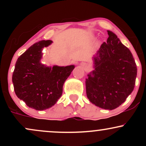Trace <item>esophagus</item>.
Segmentation results:
<instances>
[{
  "instance_id": "1",
  "label": "esophagus",
  "mask_w": 146,
  "mask_h": 146,
  "mask_svg": "<svg viewBox=\"0 0 146 146\" xmlns=\"http://www.w3.org/2000/svg\"><path fill=\"white\" fill-rule=\"evenodd\" d=\"M81 65L82 66V67H84V68H86L87 67V64L85 63V62L81 63Z\"/></svg>"
}]
</instances>
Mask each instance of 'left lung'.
<instances>
[{
	"label": "left lung",
	"mask_w": 146,
	"mask_h": 146,
	"mask_svg": "<svg viewBox=\"0 0 146 146\" xmlns=\"http://www.w3.org/2000/svg\"><path fill=\"white\" fill-rule=\"evenodd\" d=\"M107 32V42L102 43L94 58L95 68L86 79V88L91 103L104 109L113 110L134 90L137 68L130 50L115 33Z\"/></svg>",
	"instance_id": "left-lung-1"
}]
</instances>
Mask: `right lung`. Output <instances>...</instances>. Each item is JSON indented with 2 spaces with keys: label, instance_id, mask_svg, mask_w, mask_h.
I'll list each match as a JSON object with an SVG mask.
<instances>
[{
  "label": "right lung",
  "instance_id": "1",
  "mask_svg": "<svg viewBox=\"0 0 146 146\" xmlns=\"http://www.w3.org/2000/svg\"><path fill=\"white\" fill-rule=\"evenodd\" d=\"M52 42L35 43L16 61L12 75L14 91L19 99L37 110L49 108L62 94L63 84L74 69L73 65L46 67L40 62L42 49Z\"/></svg>",
  "mask_w": 146,
  "mask_h": 146
}]
</instances>
